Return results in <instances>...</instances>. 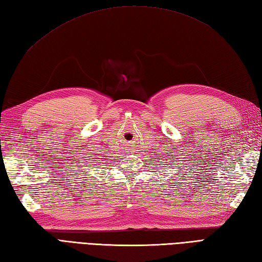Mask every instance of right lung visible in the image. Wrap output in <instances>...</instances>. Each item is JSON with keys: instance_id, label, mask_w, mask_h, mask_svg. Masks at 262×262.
Masks as SVG:
<instances>
[{"instance_id": "right-lung-1", "label": "right lung", "mask_w": 262, "mask_h": 262, "mask_svg": "<svg viewBox=\"0 0 262 262\" xmlns=\"http://www.w3.org/2000/svg\"><path fill=\"white\" fill-rule=\"evenodd\" d=\"M94 159H100V158H99V157H96V158H94ZM92 162H93V163H98V162H101V161H98V162H97V161H92ZM93 163H89L88 166H90V165H94Z\"/></svg>"}]
</instances>
